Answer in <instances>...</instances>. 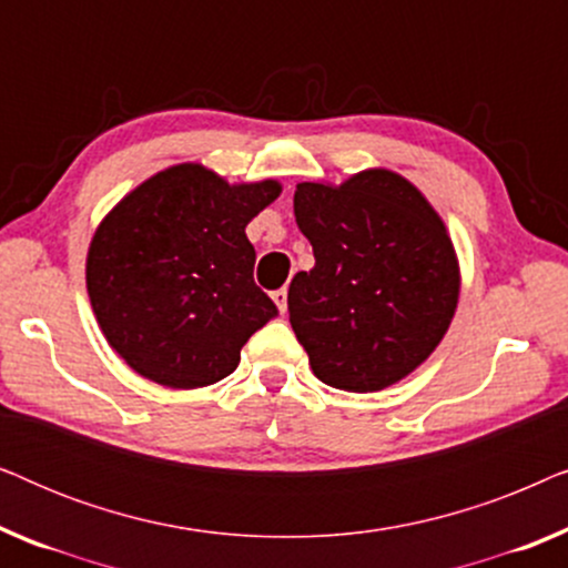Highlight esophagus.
Returning a JSON list of instances; mask_svg holds the SVG:
<instances>
[{"mask_svg": "<svg viewBox=\"0 0 568 568\" xmlns=\"http://www.w3.org/2000/svg\"><path fill=\"white\" fill-rule=\"evenodd\" d=\"M271 300H274V305H276V310L278 313H286V290H276V292H271Z\"/></svg>", "mask_w": 568, "mask_h": 568, "instance_id": "34e87169", "label": "esophagus"}]
</instances>
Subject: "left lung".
Masks as SVG:
<instances>
[{"label": "left lung", "instance_id": "left-lung-1", "mask_svg": "<svg viewBox=\"0 0 568 568\" xmlns=\"http://www.w3.org/2000/svg\"><path fill=\"white\" fill-rule=\"evenodd\" d=\"M315 266L290 284V323L321 383L375 393L429 359L460 300V263L422 191L385 168L297 183Z\"/></svg>", "mask_w": 568, "mask_h": 568}]
</instances>
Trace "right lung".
<instances>
[{
	"label": "right lung",
	"mask_w": 568,
	"mask_h": 568,
	"mask_svg": "<svg viewBox=\"0 0 568 568\" xmlns=\"http://www.w3.org/2000/svg\"><path fill=\"white\" fill-rule=\"evenodd\" d=\"M278 181L227 183L199 162L129 191L90 240L88 294L100 331L136 375L193 390L237 369L240 348L276 315L253 282L247 222Z\"/></svg>",
	"instance_id": "right-lung-1"
}]
</instances>
